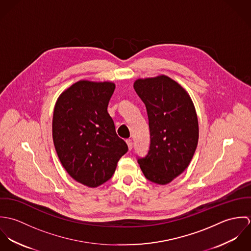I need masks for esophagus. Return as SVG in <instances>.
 Segmentation results:
<instances>
[{
  "mask_svg": "<svg viewBox=\"0 0 251 251\" xmlns=\"http://www.w3.org/2000/svg\"><path fill=\"white\" fill-rule=\"evenodd\" d=\"M126 144H127V147H128V150H129V151H130V150H131V149H132V141H131V140H130V139H127V140H126Z\"/></svg>",
  "mask_w": 251,
  "mask_h": 251,
  "instance_id": "34e87169",
  "label": "esophagus"
}]
</instances>
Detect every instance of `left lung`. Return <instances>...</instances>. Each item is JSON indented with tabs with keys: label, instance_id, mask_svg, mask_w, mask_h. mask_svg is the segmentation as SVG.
<instances>
[{
	"label": "left lung",
	"instance_id": "obj_1",
	"mask_svg": "<svg viewBox=\"0 0 251 251\" xmlns=\"http://www.w3.org/2000/svg\"><path fill=\"white\" fill-rule=\"evenodd\" d=\"M148 113L151 145L138 159L144 176L167 184L189 165L199 138L196 110L188 93L166 75L139 78L133 84Z\"/></svg>",
	"mask_w": 251,
	"mask_h": 251
}]
</instances>
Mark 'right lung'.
Wrapping results in <instances>:
<instances>
[{
    "instance_id": "1",
    "label": "right lung",
    "mask_w": 251,
    "mask_h": 251,
    "mask_svg": "<svg viewBox=\"0 0 251 251\" xmlns=\"http://www.w3.org/2000/svg\"><path fill=\"white\" fill-rule=\"evenodd\" d=\"M115 87L80 80L60 95L54 108L52 136L59 159L72 179L89 187L107 181L127 151L107 112Z\"/></svg>"
}]
</instances>
